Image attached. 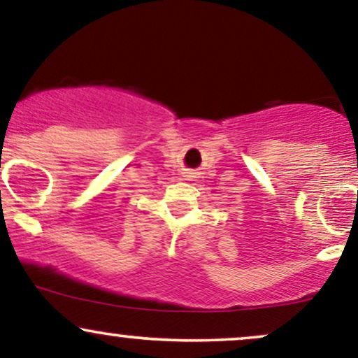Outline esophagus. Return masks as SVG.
<instances>
[{"mask_svg": "<svg viewBox=\"0 0 358 358\" xmlns=\"http://www.w3.org/2000/svg\"><path fill=\"white\" fill-rule=\"evenodd\" d=\"M195 171H193V170H185V173H183V176H185V178H187V180H192V178H195Z\"/></svg>", "mask_w": 358, "mask_h": 358, "instance_id": "obj_1", "label": "esophagus"}]
</instances>
